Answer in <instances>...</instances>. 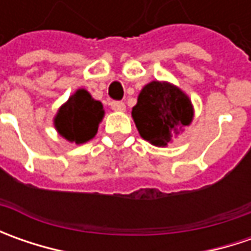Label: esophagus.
<instances>
[{
    "instance_id": "1",
    "label": "esophagus",
    "mask_w": 251,
    "mask_h": 251,
    "mask_svg": "<svg viewBox=\"0 0 251 251\" xmlns=\"http://www.w3.org/2000/svg\"><path fill=\"white\" fill-rule=\"evenodd\" d=\"M110 106H111V109L116 111H123L124 109H126V104L120 100H113L110 103Z\"/></svg>"
}]
</instances>
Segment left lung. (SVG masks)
Here are the masks:
<instances>
[{
  "label": "left lung",
  "mask_w": 251,
  "mask_h": 251,
  "mask_svg": "<svg viewBox=\"0 0 251 251\" xmlns=\"http://www.w3.org/2000/svg\"><path fill=\"white\" fill-rule=\"evenodd\" d=\"M132 119L144 140L165 147L181 127L193 120L191 101L178 88L166 82L148 83L132 107Z\"/></svg>",
  "instance_id": "obj_1"
}]
</instances>
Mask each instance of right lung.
Masks as SVG:
<instances>
[{
	"label": "right lung",
	"mask_w": 251,
	"mask_h": 251,
	"mask_svg": "<svg viewBox=\"0 0 251 251\" xmlns=\"http://www.w3.org/2000/svg\"><path fill=\"white\" fill-rule=\"evenodd\" d=\"M103 114L100 101L92 99L85 89H79L58 110L54 124L65 140L83 144L95 137Z\"/></svg>",
	"instance_id": "1"
}]
</instances>
